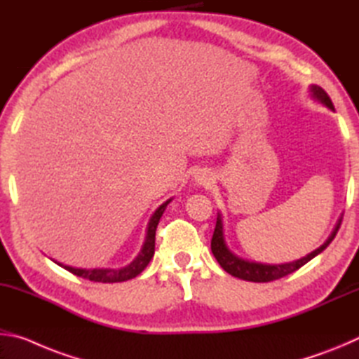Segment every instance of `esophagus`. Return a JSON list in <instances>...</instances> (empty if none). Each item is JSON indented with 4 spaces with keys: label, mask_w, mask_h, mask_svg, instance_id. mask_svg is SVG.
<instances>
[{
    "label": "esophagus",
    "mask_w": 359,
    "mask_h": 359,
    "mask_svg": "<svg viewBox=\"0 0 359 359\" xmlns=\"http://www.w3.org/2000/svg\"><path fill=\"white\" fill-rule=\"evenodd\" d=\"M212 179L210 177V174H208V172H196V175H194V182H196V185H199V187H209L210 184H212Z\"/></svg>",
    "instance_id": "1"
}]
</instances>
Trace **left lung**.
<instances>
[{
	"instance_id": "obj_1",
	"label": "left lung",
	"mask_w": 359,
	"mask_h": 359,
	"mask_svg": "<svg viewBox=\"0 0 359 359\" xmlns=\"http://www.w3.org/2000/svg\"><path fill=\"white\" fill-rule=\"evenodd\" d=\"M311 93H312V98L315 101L321 102V104L326 106L327 109H331V111H334L332 101L323 88L318 87V85H311ZM340 223H342V217L339 218L336 228H334V231L331 233L330 238H327L325 244L318 247L317 250H313L312 253H309L307 257L296 259V261H293V263L263 264V263H255V261H248V259L241 258V257H238V255H234L229 250L226 242H224V236H223L222 215L218 214L214 236H212V241H210V248H212V253H214L215 259L218 261V264H220L223 269L228 272V274L242 278V280H247V282H272V280H277V278H282L285 276L291 274V272L297 271L299 267L309 263L312 258L317 257L318 253L323 252L325 248L331 244L332 239L336 238L337 231L340 228Z\"/></svg>"
}]
</instances>
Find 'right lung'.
<instances>
[{"label":"right lung","mask_w":359,"mask_h":359,"mask_svg":"<svg viewBox=\"0 0 359 359\" xmlns=\"http://www.w3.org/2000/svg\"><path fill=\"white\" fill-rule=\"evenodd\" d=\"M172 199H168L166 203H163L160 208L155 210V214L151 215L149 226H147V236H145L144 245L139 252L137 257L131 261L128 266L120 267V269H79V267H72V266H66L62 263H55L58 266L65 267L66 271H69L71 274H74L77 277L82 278H88L92 282H101V283H115V282H125L130 280V278H135L136 276L141 274V272L147 267L150 263V259L154 258L155 253V231L158 223H160V218L163 215V212L168 208V204L171 203Z\"/></svg>","instance_id":"add662e5"}]
</instances>
